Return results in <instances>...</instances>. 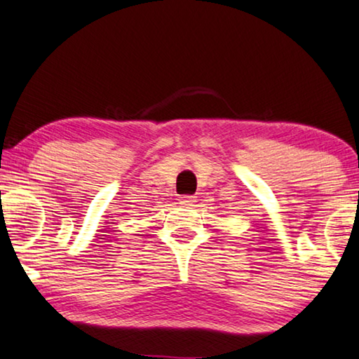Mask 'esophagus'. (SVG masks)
Listing matches in <instances>:
<instances>
[{
    "mask_svg": "<svg viewBox=\"0 0 359 359\" xmlns=\"http://www.w3.org/2000/svg\"><path fill=\"white\" fill-rule=\"evenodd\" d=\"M180 202L181 204H184V205H192L196 202V196H181L180 197Z\"/></svg>",
    "mask_w": 359,
    "mask_h": 359,
    "instance_id": "1",
    "label": "esophagus"
}]
</instances>
